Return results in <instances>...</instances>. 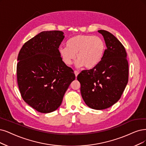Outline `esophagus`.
I'll list each match as a JSON object with an SVG mask.
<instances>
[{"instance_id":"34e87169","label":"esophagus","mask_w":146,"mask_h":146,"mask_svg":"<svg viewBox=\"0 0 146 146\" xmlns=\"http://www.w3.org/2000/svg\"><path fill=\"white\" fill-rule=\"evenodd\" d=\"M74 74H75V76H76V78L78 76V75L79 74V72L77 71H74Z\"/></svg>"}]
</instances>
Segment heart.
<instances>
[{"label":"heart","mask_w":146,"mask_h":146,"mask_svg":"<svg viewBox=\"0 0 146 146\" xmlns=\"http://www.w3.org/2000/svg\"><path fill=\"white\" fill-rule=\"evenodd\" d=\"M105 50V42L101 37L82 34L71 37L67 42V46L59 48L65 64L70 66L76 58L77 67L85 66L88 69L98 66L103 59Z\"/></svg>","instance_id":"heart-1"}]
</instances>
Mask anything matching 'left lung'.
Here are the masks:
<instances>
[{
    "mask_svg": "<svg viewBox=\"0 0 146 146\" xmlns=\"http://www.w3.org/2000/svg\"><path fill=\"white\" fill-rule=\"evenodd\" d=\"M98 32L103 35L107 48L104 56L96 67L82 71L77 79L86 105L102 110L120 99L128 82L129 66L127 53L120 41L106 31Z\"/></svg>",
    "mask_w": 146,
    "mask_h": 146,
    "instance_id": "1",
    "label": "left lung"
}]
</instances>
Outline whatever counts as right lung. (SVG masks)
Listing matches in <instances>:
<instances>
[{
  "label": "right lung",
  "instance_id": "1",
  "mask_svg": "<svg viewBox=\"0 0 146 146\" xmlns=\"http://www.w3.org/2000/svg\"><path fill=\"white\" fill-rule=\"evenodd\" d=\"M64 38L62 31H42L25 42L19 53L17 76L21 96L41 113L56 110L75 79L73 70L59 52Z\"/></svg>",
  "mask_w": 146,
  "mask_h": 146
}]
</instances>
